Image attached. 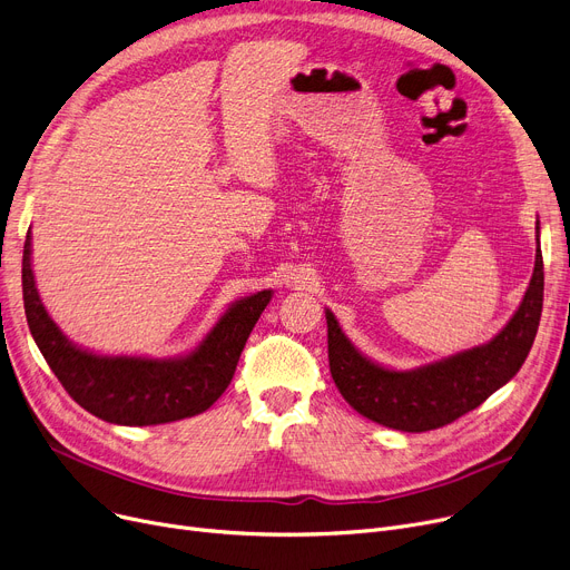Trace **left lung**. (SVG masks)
Listing matches in <instances>:
<instances>
[{
  "label": "left lung",
  "mask_w": 570,
  "mask_h": 570,
  "mask_svg": "<svg viewBox=\"0 0 570 570\" xmlns=\"http://www.w3.org/2000/svg\"><path fill=\"white\" fill-rule=\"evenodd\" d=\"M541 312L543 254L538 243L533 275L522 303L488 344L425 367L397 372L372 363L357 351L342 333L335 314L325 309L331 374L342 397L370 421L402 432L436 430L481 406L520 372L535 340Z\"/></svg>",
  "instance_id": "obj_1"
}]
</instances>
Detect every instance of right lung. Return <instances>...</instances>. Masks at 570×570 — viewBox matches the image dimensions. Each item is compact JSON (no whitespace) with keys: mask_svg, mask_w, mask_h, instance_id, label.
Wrapping results in <instances>:
<instances>
[{"mask_svg":"<svg viewBox=\"0 0 570 570\" xmlns=\"http://www.w3.org/2000/svg\"><path fill=\"white\" fill-rule=\"evenodd\" d=\"M273 291L233 303L187 355L155 361L138 355H97L67 340L48 316L32 273V233L22 252V301L29 333L65 391L106 423L145 428L183 421L213 406L228 387L239 353Z\"/></svg>","mask_w":570,"mask_h":570,"instance_id":"obj_1","label":"right lung"}]
</instances>
